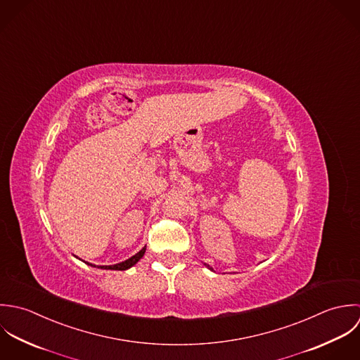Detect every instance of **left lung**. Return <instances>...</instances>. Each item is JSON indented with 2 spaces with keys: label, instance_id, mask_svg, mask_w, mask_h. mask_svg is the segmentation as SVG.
<instances>
[{
  "label": "left lung",
  "instance_id": "obj_1",
  "mask_svg": "<svg viewBox=\"0 0 360 360\" xmlns=\"http://www.w3.org/2000/svg\"><path fill=\"white\" fill-rule=\"evenodd\" d=\"M205 266H206V267H207V269H209V270H212V271H214V270H213V267H210V266H209V264H205Z\"/></svg>",
  "mask_w": 360,
  "mask_h": 360
}]
</instances>
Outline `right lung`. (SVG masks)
<instances>
[{
    "mask_svg": "<svg viewBox=\"0 0 360 360\" xmlns=\"http://www.w3.org/2000/svg\"><path fill=\"white\" fill-rule=\"evenodd\" d=\"M144 252H146V246L142 248V250H139L136 255H134L132 257H129L128 260L125 262H121V263H117V264H112V266H96V264H91V263H87L84 262L87 266H91V267H97V269H101V270H118V271H124V270H128L131 267H134L142 257L144 256ZM80 260V259H79ZM83 262V260H82Z\"/></svg>",
    "mask_w": 360,
    "mask_h": 360,
    "instance_id": "add662e5",
    "label": "right lung"
}]
</instances>
